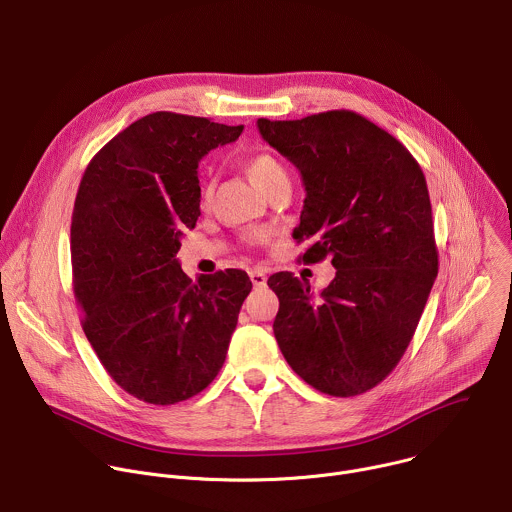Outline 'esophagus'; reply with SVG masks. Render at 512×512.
I'll return each mask as SVG.
<instances>
[{"mask_svg": "<svg viewBox=\"0 0 512 512\" xmlns=\"http://www.w3.org/2000/svg\"><path fill=\"white\" fill-rule=\"evenodd\" d=\"M249 277H251L255 287H265L267 285V275L263 273V269H251Z\"/></svg>", "mask_w": 512, "mask_h": 512, "instance_id": "34e87169", "label": "esophagus"}]
</instances>
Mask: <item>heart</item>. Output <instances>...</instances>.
<instances>
[{
    "label": "heart",
    "instance_id": "obj_1",
    "mask_svg": "<svg viewBox=\"0 0 512 512\" xmlns=\"http://www.w3.org/2000/svg\"><path fill=\"white\" fill-rule=\"evenodd\" d=\"M245 168H247L249 178L255 182V186L263 194H267L271 188H275V186H279L283 182H289L285 166L277 158H273L269 154H255V156L247 158ZM208 194H210V184H206L202 188V196L206 198Z\"/></svg>",
    "mask_w": 512,
    "mask_h": 512
}]
</instances>
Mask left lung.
<instances>
[{
	"instance_id": "obj_1",
	"label": "left lung",
	"mask_w": 512,
	"mask_h": 512,
	"mask_svg": "<svg viewBox=\"0 0 512 512\" xmlns=\"http://www.w3.org/2000/svg\"><path fill=\"white\" fill-rule=\"evenodd\" d=\"M257 127L302 174L304 261L332 257L336 269L318 298L291 273L269 277L275 340L314 389L360 395L397 367L437 275L425 176L401 141L352 111Z\"/></svg>"
}]
</instances>
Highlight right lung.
Here are the masks:
<instances>
[{
	"label": "right lung",
	"instance_id": "add662e5",
	"mask_svg": "<svg viewBox=\"0 0 512 512\" xmlns=\"http://www.w3.org/2000/svg\"><path fill=\"white\" fill-rule=\"evenodd\" d=\"M243 125L170 111L117 133L91 160L70 225L83 330L129 395L174 405L221 371L251 281L241 269L192 281L176 253L200 216L198 162Z\"/></svg>",
	"mask_w": 512,
	"mask_h": 512
}]
</instances>
